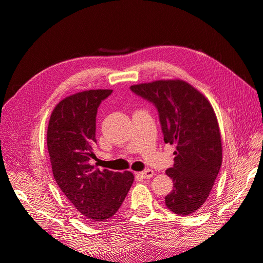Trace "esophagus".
<instances>
[{"instance_id": "1", "label": "esophagus", "mask_w": 263, "mask_h": 263, "mask_svg": "<svg viewBox=\"0 0 263 263\" xmlns=\"http://www.w3.org/2000/svg\"><path fill=\"white\" fill-rule=\"evenodd\" d=\"M139 176L142 178V179H150L151 177L154 176V171L151 169H146L144 171L139 172Z\"/></svg>"}]
</instances>
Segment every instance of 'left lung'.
I'll list each match as a JSON object with an SVG mask.
<instances>
[{
    "label": "left lung",
    "mask_w": 263,
    "mask_h": 263,
    "mask_svg": "<svg viewBox=\"0 0 263 263\" xmlns=\"http://www.w3.org/2000/svg\"><path fill=\"white\" fill-rule=\"evenodd\" d=\"M130 89L154 103L164 142L176 146L174 164L165 170L173 181V190L164 198L166 208L183 216L195 213L208 200L221 165V137L212 104L180 79L139 83Z\"/></svg>",
    "instance_id": "obj_1"
}]
</instances>
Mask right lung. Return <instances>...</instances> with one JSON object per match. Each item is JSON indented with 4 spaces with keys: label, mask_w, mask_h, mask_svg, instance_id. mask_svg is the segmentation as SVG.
Returning <instances> with one entry per match:
<instances>
[{
    "label": "right lung",
    "mask_w": 263,
    "mask_h": 263,
    "mask_svg": "<svg viewBox=\"0 0 263 263\" xmlns=\"http://www.w3.org/2000/svg\"><path fill=\"white\" fill-rule=\"evenodd\" d=\"M112 90H86L60 101L50 115L47 148L53 178L85 221L98 224L121 208L134 182L129 171L100 170L90 164L95 119L101 102Z\"/></svg>",
    "instance_id": "1"
}]
</instances>
